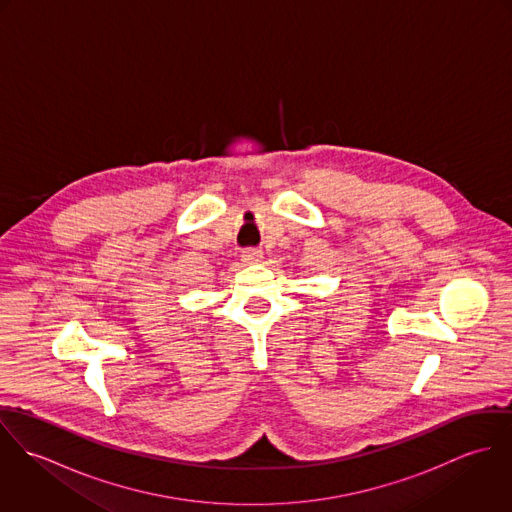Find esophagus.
<instances>
[{"mask_svg": "<svg viewBox=\"0 0 512 512\" xmlns=\"http://www.w3.org/2000/svg\"><path fill=\"white\" fill-rule=\"evenodd\" d=\"M260 260H262V250H258V248L242 250V262L244 264H258Z\"/></svg>", "mask_w": 512, "mask_h": 512, "instance_id": "esophagus-1", "label": "esophagus"}]
</instances>
